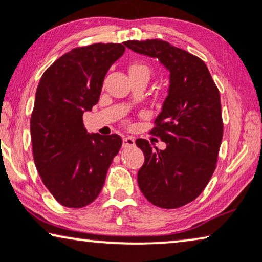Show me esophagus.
Returning a JSON list of instances; mask_svg holds the SVG:
<instances>
[{
  "label": "esophagus",
  "mask_w": 262,
  "mask_h": 262,
  "mask_svg": "<svg viewBox=\"0 0 262 262\" xmlns=\"http://www.w3.org/2000/svg\"><path fill=\"white\" fill-rule=\"evenodd\" d=\"M135 145V139L132 137H124L123 138V146H134Z\"/></svg>",
  "instance_id": "esophagus-1"
}]
</instances>
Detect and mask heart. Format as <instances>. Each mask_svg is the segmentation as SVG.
<instances>
[{"label": "heart", "instance_id": "b5f03b06", "mask_svg": "<svg viewBox=\"0 0 262 262\" xmlns=\"http://www.w3.org/2000/svg\"><path fill=\"white\" fill-rule=\"evenodd\" d=\"M128 74L130 77L132 76H143L146 80L150 77V68L143 63H134L128 67Z\"/></svg>", "mask_w": 262, "mask_h": 262}]
</instances>
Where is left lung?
Returning a JSON list of instances; mask_svg holds the SVG:
<instances>
[{"instance_id":"left-lung-1","label":"left lung","mask_w":262,"mask_h":262,"mask_svg":"<svg viewBox=\"0 0 262 262\" xmlns=\"http://www.w3.org/2000/svg\"><path fill=\"white\" fill-rule=\"evenodd\" d=\"M124 44L169 71L168 95L151 130L167 146L152 150L145 139L136 141L145 157L137 180L150 203L177 209L194 200L216 169L223 137L220 91L206 64L185 50L159 39Z\"/></svg>"}]
</instances>
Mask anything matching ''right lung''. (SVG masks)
<instances>
[{"mask_svg": "<svg viewBox=\"0 0 262 262\" xmlns=\"http://www.w3.org/2000/svg\"><path fill=\"white\" fill-rule=\"evenodd\" d=\"M124 51L113 42L73 49L38 84L31 117L34 163L63 206L80 209L94 202L123 143L116 134H88L83 113L98 103L107 71Z\"/></svg>", "mask_w": 262, "mask_h": 262, "instance_id": "add662e5", "label": "right lung"}]
</instances>
